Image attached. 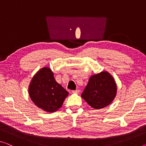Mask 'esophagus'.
Returning a JSON list of instances; mask_svg holds the SVG:
<instances>
[{"instance_id":"esophagus-1","label":"esophagus","mask_w":146,"mask_h":146,"mask_svg":"<svg viewBox=\"0 0 146 146\" xmlns=\"http://www.w3.org/2000/svg\"><path fill=\"white\" fill-rule=\"evenodd\" d=\"M72 93H80V90H78V89H76V90H73L72 91Z\"/></svg>"}]
</instances>
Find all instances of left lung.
I'll return each instance as SVG.
<instances>
[{"mask_svg":"<svg viewBox=\"0 0 146 146\" xmlns=\"http://www.w3.org/2000/svg\"><path fill=\"white\" fill-rule=\"evenodd\" d=\"M117 93V86L113 78L106 71L91 76L82 94V97L89 106L96 110L111 104Z\"/></svg>","mask_w":146,"mask_h":146,"instance_id":"obj_1","label":"left lung"}]
</instances>
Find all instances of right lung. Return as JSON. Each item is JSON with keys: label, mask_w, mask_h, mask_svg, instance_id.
Returning <instances> with one entry per match:
<instances>
[{"label": "right lung", "mask_w": 146, "mask_h": 146, "mask_svg": "<svg viewBox=\"0 0 146 146\" xmlns=\"http://www.w3.org/2000/svg\"><path fill=\"white\" fill-rule=\"evenodd\" d=\"M29 94L36 106L51 113L62 106L68 92L56 82L51 69L44 67L33 76Z\"/></svg>", "instance_id": "add662e5"}]
</instances>
